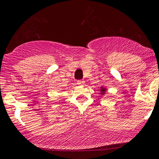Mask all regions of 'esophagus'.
Listing matches in <instances>:
<instances>
[{
  "label": "esophagus",
  "instance_id": "esophagus-1",
  "mask_svg": "<svg viewBox=\"0 0 159 159\" xmlns=\"http://www.w3.org/2000/svg\"><path fill=\"white\" fill-rule=\"evenodd\" d=\"M78 85H84V80H79V81H78Z\"/></svg>",
  "mask_w": 159,
  "mask_h": 159
}]
</instances>
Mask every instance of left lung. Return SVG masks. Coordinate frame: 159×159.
<instances>
[{
    "instance_id": "obj_1",
    "label": "left lung",
    "mask_w": 159,
    "mask_h": 159,
    "mask_svg": "<svg viewBox=\"0 0 159 159\" xmlns=\"http://www.w3.org/2000/svg\"><path fill=\"white\" fill-rule=\"evenodd\" d=\"M106 91H107V88L104 87V86H101V89H100V94L102 96L105 95L106 94Z\"/></svg>"
}]
</instances>
